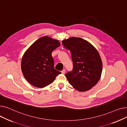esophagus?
Segmentation results:
<instances>
[{
    "instance_id": "1",
    "label": "esophagus",
    "mask_w": 127,
    "mask_h": 127,
    "mask_svg": "<svg viewBox=\"0 0 127 127\" xmlns=\"http://www.w3.org/2000/svg\"><path fill=\"white\" fill-rule=\"evenodd\" d=\"M65 69H63L62 70V71H61V72H62V74H64L65 73Z\"/></svg>"
}]
</instances>
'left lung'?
I'll return each mask as SVG.
<instances>
[{"mask_svg": "<svg viewBox=\"0 0 127 127\" xmlns=\"http://www.w3.org/2000/svg\"><path fill=\"white\" fill-rule=\"evenodd\" d=\"M71 54L73 68L65 74L69 83L79 92L87 91L100 78L102 63L97 50L83 38L72 37L62 41Z\"/></svg>", "mask_w": 127, "mask_h": 127, "instance_id": "obj_1", "label": "left lung"}]
</instances>
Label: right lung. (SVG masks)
<instances>
[{
	"mask_svg": "<svg viewBox=\"0 0 127 127\" xmlns=\"http://www.w3.org/2000/svg\"><path fill=\"white\" fill-rule=\"evenodd\" d=\"M60 46L58 40L45 36L36 40L25 52L21 68L24 77L31 85L45 87L61 74L55 69L51 56L53 50Z\"/></svg>",
	"mask_w": 127,
	"mask_h": 127,
	"instance_id": "obj_1",
	"label": "right lung"
}]
</instances>
